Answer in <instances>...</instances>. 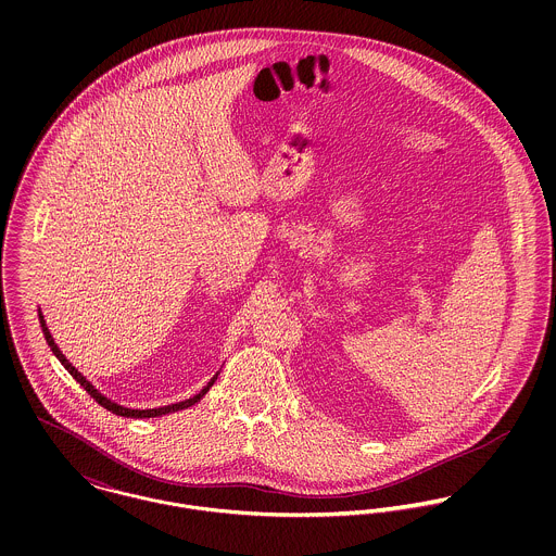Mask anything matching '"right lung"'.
Returning <instances> with one entry per match:
<instances>
[{"instance_id":"obj_1","label":"right lung","mask_w":556,"mask_h":556,"mask_svg":"<svg viewBox=\"0 0 556 556\" xmlns=\"http://www.w3.org/2000/svg\"><path fill=\"white\" fill-rule=\"evenodd\" d=\"M38 318H40V327H42V333H45V338H47V344L51 346V351H53V355L62 362V366L75 377V381L80 383V388L89 394V396L93 397L100 406H104L106 410H111V413H115V415H122V417H160V415H166V413H175V410H181V408H188V406H192V404H197L201 397L205 396L207 392H210V388L214 386V381L218 379V372L214 375V379L197 394V396L188 397V400H181V402H177V404H168V406H159V408H146V410H141V408H128V406H122V404H117V402H113V400H109L106 396H102L89 381H85V377L80 375L79 370L64 357V353L60 351V346L55 344V340H53V336H51V331H49V327H47V320L42 317V313H38Z\"/></svg>"}]
</instances>
